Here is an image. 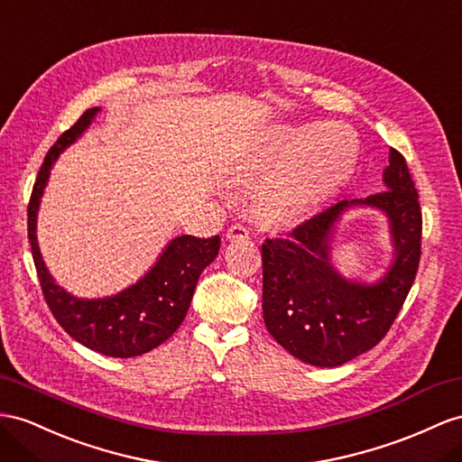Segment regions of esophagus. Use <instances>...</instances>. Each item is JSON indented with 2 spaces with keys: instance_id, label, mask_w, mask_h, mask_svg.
<instances>
[{
  "instance_id": "34e87169",
  "label": "esophagus",
  "mask_w": 462,
  "mask_h": 462,
  "mask_svg": "<svg viewBox=\"0 0 462 462\" xmlns=\"http://www.w3.org/2000/svg\"><path fill=\"white\" fill-rule=\"evenodd\" d=\"M226 238L230 242H234V240H245V238H250V230H247L244 224H232V226L226 230Z\"/></svg>"
}]
</instances>
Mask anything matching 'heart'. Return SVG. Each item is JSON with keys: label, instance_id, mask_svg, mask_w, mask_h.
Instances as JSON below:
<instances>
[{"label": "heart", "instance_id": "obj_1", "mask_svg": "<svg viewBox=\"0 0 462 462\" xmlns=\"http://www.w3.org/2000/svg\"><path fill=\"white\" fill-rule=\"evenodd\" d=\"M297 140L259 197V217L269 224H289L300 218L347 181L355 153L344 144L349 133L337 125H320L306 133L279 130L262 146L245 153L232 168V180L252 187L259 181L279 153Z\"/></svg>", "mask_w": 462, "mask_h": 462}]
</instances>
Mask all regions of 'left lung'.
<instances>
[{"label": "left lung", "mask_w": 462, "mask_h": 462, "mask_svg": "<svg viewBox=\"0 0 462 462\" xmlns=\"http://www.w3.org/2000/svg\"><path fill=\"white\" fill-rule=\"evenodd\" d=\"M386 189L365 200H339L289 232L267 238L263 257V320L292 357L337 366L373 349L404 304L421 255V208L406 158L390 148ZM381 208L389 217L395 259L374 286L347 282L328 263L333 224L347 206Z\"/></svg>", "instance_id": "8db88e82"}]
</instances>
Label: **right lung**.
<instances>
[{"label": "right lung", "mask_w": 462, "mask_h": 462, "mask_svg": "<svg viewBox=\"0 0 462 462\" xmlns=\"http://www.w3.org/2000/svg\"><path fill=\"white\" fill-rule=\"evenodd\" d=\"M97 113V107L88 109L46 153L27 208L29 242L44 300L68 336L109 357H136L162 346L181 326L200 273L218 255L220 236H177L144 277L115 297L86 300L58 287L41 257L37 210L52 163L64 148L74 144Z\"/></svg>", "instance_id": "1"}]
</instances>
